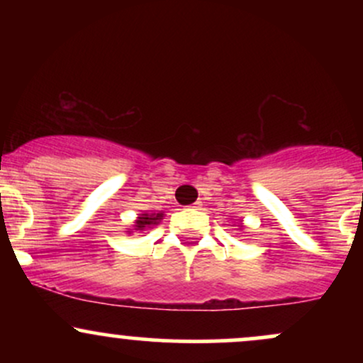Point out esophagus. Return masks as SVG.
Masks as SVG:
<instances>
[{"label":"esophagus","instance_id":"1","mask_svg":"<svg viewBox=\"0 0 363 363\" xmlns=\"http://www.w3.org/2000/svg\"><path fill=\"white\" fill-rule=\"evenodd\" d=\"M199 206H201V203H199V201H196L194 205H191V206H187V208H193V210H198Z\"/></svg>","mask_w":363,"mask_h":363}]
</instances>
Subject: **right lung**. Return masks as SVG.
<instances>
[{"label":"right lung","mask_w":363,"mask_h":363,"mask_svg":"<svg viewBox=\"0 0 363 363\" xmlns=\"http://www.w3.org/2000/svg\"><path fill=\"white\" fill-rule=\"evenodd\" d=\"M158 220H162V213H152V215H141L138 216V220H136V225H135V230H143V228L147 227H152V225H155Z\"/></svg>","instance_id":"obj_1"}]
</instances>
